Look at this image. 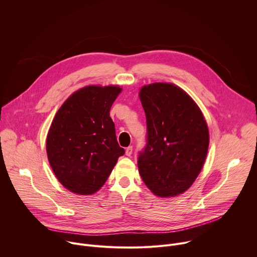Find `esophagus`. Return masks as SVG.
Returning a JSON list of instances; mask_svg holds the SVG:
<instances>
[{"instance_id":"34e87169","label":"esophagus","mask_w":257,"mask_h":257,"mask_svg":"<svg viewBox=\"0 0 257 257\" xmlns=\"http://www.w3.org/2000/svg\"><path fill=\"white\" fill-rule=\"evenodd\" d=\"M132 152H133V148H132V146H128V148L126 149L125 154H126L127 157H130V156L132 155Z\"/></svg>"}]
</instances>
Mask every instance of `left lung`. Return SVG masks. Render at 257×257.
Instances as JSON below:
<instances>
[{"mask_svg": "<svg viewBox=\"0 0 257 257\" xmlns=\"http://www.w3.org/2000/svg\"><path fill=\"white\" fill-rule=\"evenodd\" d=\"M148 136L139 152L140 176L156 195L186 191L204 164L209 135L194 100L172 83H153L140 89Z\"/></svg>", "mask_w": 257, "mask_h": 257, "instance_id": "8db88e82", "label": "left lung"}]
</instances>
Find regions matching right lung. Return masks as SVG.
<instances>
[{
	"instance_id": "right-lung-1",
	"label": "right lung",
	"mask_w": 257,
	"mask_h": 257,
	"mask_svg": "<svg viewBox=\"0 0 257 257\" xmlns=\"http://www.w3.org/2000/svg\"><path fill=\"white\" fill-rule=\"evenodd\" d=\"M121 90L114 85L83 87L67 98L53 120L47 137L48 159L71 192L88 195L99 190L125 154L109 117Z\"/></svg>"
}]
</instances>
